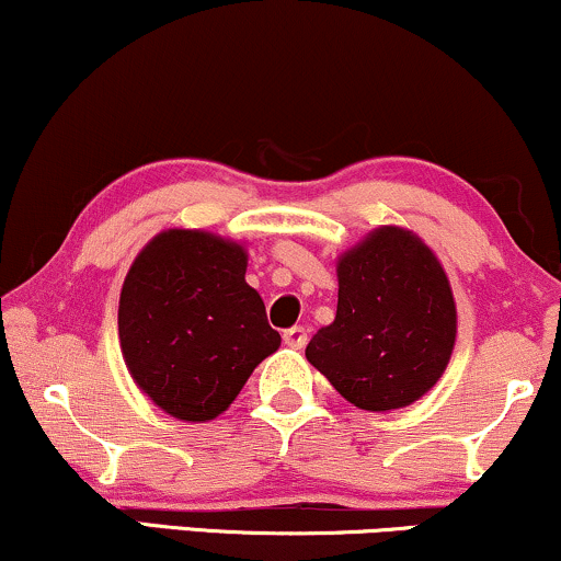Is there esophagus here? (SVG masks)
Returning <instances> with one entry per match:
<instances>
[{"instance_id":"1","label":"esophagus","mask_w":561,"mask_h":561,"mask_svg":"<svg viewBox=\"0 0 561 561\" xmlns=\"http://www.w3.org/2000/svg\"><path fill=\"white\" fill-rule=\"evenodd\" d=\"M283 341H286L288 348L301 351L304 345H307V330H304V328H291V330H286V333H283Z\"/></svg>"}]
</instances>
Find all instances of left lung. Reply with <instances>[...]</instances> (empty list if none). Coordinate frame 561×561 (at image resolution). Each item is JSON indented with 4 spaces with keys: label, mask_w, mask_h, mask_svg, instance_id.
<instances>
[{
    "label": "left lung",
    "mask_w": 561,
    "mask_h": 561,
    "mask_svg": "<svg viewBox=\"0 0 561 561\" xmlns=\"http://www.w3.org/2000/svg\"><path fill=\"white\" fill-rule=\"evenodd\" d=\"M337 312L307 362L362 411H396L445 375L458 335L453 288L416 233L379 226L335 262Z\"/></svg>",
    "instance_id": "8db88e82"
}]
</instances>
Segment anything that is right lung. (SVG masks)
<instances>
[{"mask_svg": "<svg viewBox=\"0 0 561 561\" xmlns=\"http://www.w3.org/2000/svg\"><path fill=\"white\" fill-rule=\"evenodd\" d=\"M247 249L165 228L137 254L119 296V343L135 385L179 421H210L280 345L247 283Z\"/></svg>", "mask_w": 561, "mask_h": 561, "instance_id": "1", "label": "right lung"}]
</instances>
